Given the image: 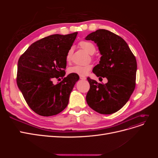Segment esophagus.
Instances as JSON below:
<instances>
[{
	"label": "esophagus",
	"mask_w": 158,
	"mask_h": 158,
	"mask_svg": "<svg viewBox=\"0 0 158 158\" xmlns=\"http://www.w3.org/2000/svg\"><path fill=\"white\" fill-rule=\"evenodd\" d=\"M80 79H81V80H85V79H86V78H85L84 76L80 75Z\"/></svg>",
	"instance_id": "34e87169"
}]
</instances>
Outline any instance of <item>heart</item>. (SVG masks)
I'll list each match as a JSON object with an SVG mask.
<instances>
[{
    "mask_svg": "<svg viewBox=\"0 0 158 158\" xmlns=\"http://www.w3.org/2000/svg\"><path fill=\"white\" fill-rule=\"evenodd\" d=\"M80 46L82 47L83 49L88 52L89 54H93L95 51V46L93 43L88 41H81L79 43ZM72 54H73V51L70 49L67 54H66V60L68 63H70L72 59ZM92 66L91 64H85V65H75L70 67L69 69V73L70 74H76L78 75H85L88 72L92 69Z\"/></svg>",
    "mask_w": 158,
    "mask_h": 158,
    "instance_id": "obj_1",
    "label": "heart"
}]
</instances>
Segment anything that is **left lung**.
I'll return each mask as SVG.
<instances>
[{"label":"left lung","mask_w":158,"mask_h":158,"mask_svg":"<svg viewBox=\"0 0 158 158\" xmlns=\"http://www.w3.org/2000/svg\"><path fill=\"white\" fill-rule=\"evenodd\" d=\"M86 40L97 44L102 55L93 73L106 84L87 78L90 88L86 95L88 106L96 112L109 114L120 110L135 88L137 63L128 45L122 37L106 30L91 33Z\"/></svg>","instance_id":"1"}]
</instances>
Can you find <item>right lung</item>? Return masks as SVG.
<instances>
[{
    "label": "right lung",
    "mask_w": 158,
    "mask_h": 158,
    "mask_svg": "<svg viewBox=\"0 0 158 158\" xmlns=\"http://www.w3.org/2000/svg\"><path fill=\"white\" fill-rule=\"evenodd\" d=\"M77 34L42 38L32 44L18 60L17 85L28 106L40 115H55L67 106L79 76L70 74L63 78L66 56ZM56 78L63 80L55 85L52 80Z\"/></svg>",
    "instance_id": "right-lung-1"
}]
</instances>
